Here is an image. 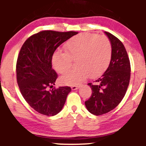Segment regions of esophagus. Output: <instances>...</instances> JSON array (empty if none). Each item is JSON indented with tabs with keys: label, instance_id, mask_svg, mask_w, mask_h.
I'll use <instances>...</instances> for the list:
<instances>
[{
	"label": "esophagus",
	"instance_id": "1",
	"mask_svg": "<svg viewBox=\"0 0 146 146\" xmlns=\"http://www.w3.org/2000/svg\"><path fill=\"white\" fill-rule=\"evenodd\" d=\"M79 87H80V86H71V89H72V90L78 89Z\"/></svg>",
	"mask_w": 146,
	"mask_h": 146
}]
</instances>
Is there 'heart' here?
<instances>
[{
    "mask_svg": "<svg viewBox=\"0 0 146 146\" xmlns=\"http://www.w3.org/2000/svg\"><path fill=\"white\" fill-rule=\"evenodd\" d=\"M64 53L56 52L52 56L53 67L60 74H64L75 61L77 67L60 78V82L77 85L87 77L95 78L102 74L109 64L111 44L104 36L85 33L71 38L64 46Z\"/></svg>",
    "mask_w": 146,
    "mask_h": 146,
    "instance_id": "obj_1",
    "label": "heart"
}]
</instances>
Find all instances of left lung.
Segmentation results:
<instances>
[{
	"instance_id": "obj_1",
	"label": "left lung",
	"mask_w": 146,
	"mask_h": 146,
	"mask_svg": "<svg viewBox=\"0 0 146 146\" xmlns=\"http://www.w3.org/2000/svg\"><path fill=\"white\" fill-rule=\"evenodd\" d=\"M112 47L110 64L94 83H88L92 95L85 105L95 115H102L113 110L124 98L130 82V63L126 50L117 37L104 31Z\"/></svg>"
}]
</instances>
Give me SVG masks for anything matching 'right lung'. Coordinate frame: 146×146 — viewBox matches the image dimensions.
Here are the masks:
<instances>
[{"mask_svg": "<svg viewBox=\"0 0 146 146\" xmlns=\"http://www.w3.org/2000/svg\"><path fill=\"white\" fill-rule=\"evenodd\" d=\"M75 31L46 30L30 36L23 44L16 62L18 85L25 101L38 113L53 116L62 109L69 86L52 88L58 74L52 68V56L56 48Z\"/></svg>", "mask_w": 146, "mask_h": 146, "instance_id": "1", "label": "right lung"}]
</instances>
